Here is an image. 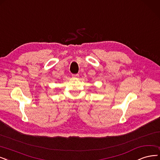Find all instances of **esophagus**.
I'll return each mask as SVG.
<instances>
[{
  "mask_svg": "<svg viewBox=\"0 0 160 160\" xmlns=\"http://www.w3.org/2000/svg\"><path fill=\"white\" fill-rule=\"evenodd\" d=\"M72 76L73 78H78L79 77V74H72Z\"/></svg>",
  "mask_w": 160,
  "mask_h": 160,
  "instance_id": "esophagus-1",
  "label": "esophagus"
}]
</instances>
